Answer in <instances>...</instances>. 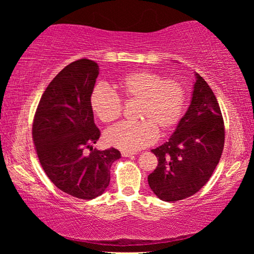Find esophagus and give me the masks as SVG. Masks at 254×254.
Instances as JSON below:
<instances>
[{
  "label": "esophagus",
  "mask_w": 254,
  "mask_h": 254,
  "mask_svg": "<svg viewBox=\"0 0 254 254\" xmlns=\"http://www.w3.org/2000/svg\"><path fill=\"white\" fill-rule=\"evenodd\" d=\"M133 152H127V151H122V157H124V158H127V157H132L133 156Z\"/></svg>",
  "instance_id": "obj_1"
}]
</instances>
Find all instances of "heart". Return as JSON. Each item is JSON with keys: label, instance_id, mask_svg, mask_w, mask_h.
Returning <instances> with one entry per match:
<instances>
[{"label": "heart", "instance_id": "heart-1", "mask_svg": "<svg viewBox=\"0 0 254 254\" xmlns=\"http://www.w3.org/2000/svg\"><path fill=\"white\" fill-rule=\"evenodd\" d=\"M117 88L127 101L140 103L137 119L143 121L123 122L107 128L104 140L110 147L127 152L137 151L157 140L158 130L161 133L174 130L183 117L186 92L178 80H165L157 72L136 70L122 77ZM89 105L103 123L115 121L122 113L121 98L104 85L93 88Z\"/></svg>", "mask_w": 254, "mask_h": 254}]
</instances>
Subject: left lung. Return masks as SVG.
Segmentation results:
<instances>
[{
	"instance_id": "obj_1",
	"label": "left lung",
	"mask_w": 254,
	"mask_h": 254,
	"mask_svg": "<svg viewBox=\"0 0 254 254\" xmlns=\"http://www.w3.org/2000/svg\"><path fill=\"white\" fill-rule=\"evenodd\" d=\"M224 122L208 84L195 72L190 104L169 140L151 152L158 167L149 186L161 200L177 201L196 194L208 182L224 148Z\"/></svg>"
}]
</instances>
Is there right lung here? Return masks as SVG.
Listing matches in <instances>:
<instances>
[{"label":"right lung","mask_w":254,"mask_h":254,"mask_svg":"<svg viewBox=\"0 0 254 254\" xmlns=\"http://www.w3.org/2000/svg\"><path fill=\"white\" fill-rule=\"evenodd\" d=\"M100 74L89 59L69 64L42 94L32 126L33 142L46 175L60 190L81 199L102 195L110 185L119 150H93L101 132L94 123L89 96ZM92 151L85 155L83 150Z\"/></svg>","instance_id":"1"}]
</instances>
